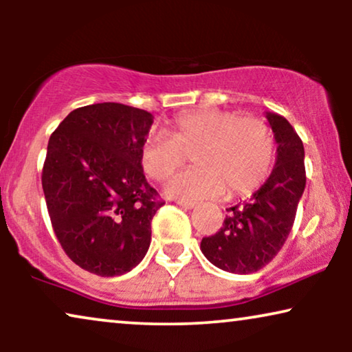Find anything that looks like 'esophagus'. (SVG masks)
<instances>
[{
  "instance_id": "1",
  "label": "esophagus",
  "mask_w": 352,
  "mask_h": 352,
  "mask_svg": "<svg viewBox=\"0 0 352 352\" xmlns=\"http://www.w3.org/2000/svg\"><path fill=\"white\" fill-rule=\"evenodd\" d=\"M176 204L179 205V206H182V208H186V210L194 208V206L197 205L195 201H192V200H176Z\"/></svg>"
}]
</instances>
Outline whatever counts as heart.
I'll return each mask as SVG.
<instances>
[{"label":"heart","instance_id":"b5f03b06","mask_svg":"<svg viewBox=\"0 0 352 352\" xmlns=\"http://www.w3.org/2000/svg\"><path fill=\"white\" fill-rule=\"evenodd\" d=\"M192 153L195 168L177 175L166 190L181 199L247 195L266 181L274 165V136L258 117L223 109H199L173 118L170 136L151 134L141 147V165L153 181H165Z\"/></svg>","mask_w":352,"mask_h":352}]
</instances>
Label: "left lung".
I'll use <instances>...</instances> for the list:
<instances>
[{"label":"left lung","mask_w":352,"mask_h":352,"mask_svg":"<svg viewBox=\"0 0 352 352\" xmlns=\"http://www.w3.org/2000/svg\"><path fill=\"white\" fill-rule=\"evenodd\" d=\"M277 142L276 166L247 201L230 206L214 235L204 237L201 253L216 267L252 274L276 258L295 223L306 187L305 147L287 118L266 113Z\"/></svg>","instance_id":"obj_1"}]
</instances>
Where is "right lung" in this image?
<instances>
[{"mask_svg":"<svg viewBox=\"0 0 352 352\" xmlns=\"http://www.w3.org/2000/svg\"><path fill=\"white\" fill-rule=\"evenodd\" d=\"M152 113L118 102L75 109L47 142L41 184L52 229L67 256L100 277L136 267L151 223L165 205L148 184L141 147Z\"/></svg>","mask_w":352,"mask_h":352,"instance_id":"obj_1","label":"right lung"}]
</instances>
